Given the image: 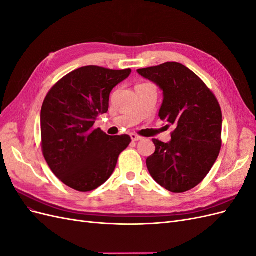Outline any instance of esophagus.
Returning <instances> with one entry per match:
<instances>
[{
	"label": "esophagus",
	"instance_id": "34e87169",
	"mask_svg": "<svg viewBox=\"0 0 256 256\" xmlns=\"http://www.w3.org/2000/svg\"><path fill=\"white\" fill-rule=\"evenodd\" d=\"M130 136H131V138H132V141H134V142H138V141L142 140V136H138V134H130Z\"/></svg>",
	"mask_w": 256,
	"mask_h": 256
}]
</instances>
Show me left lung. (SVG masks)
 Listing matches in <instances>:
<instances>
[{
	"label": "left lung",
	"instance_id": "obj_1",
	"mask_svg": "<svg viewBox=\"0 0 256 256\" xmlns=\"http://www.w3.org/2000/svg\"><path fill=\"white\" fill-rule=\"evenodd\" d=\"M164 90L159 118L174 126L172 140L152 138L156 150L146 159L152 177L174 193L202 182L219 156L222 112L214 92L189 68L176 62L136 70Z\"/></svg>",
	"mask_w": 256,
	"mask_h": 256
}]
</instances>
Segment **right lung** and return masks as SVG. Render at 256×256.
<instances>
[{
    "instance_id": "add662e5",
    "label": "right lung",
    "mask_w": 256,
    "mask_h": 256,
    "mask_svg": "<svg viewBox=\"0 0 256 256\" xmlns=\"http://www.w3.org/2000/svg\"><path fill=\"white\" fill-rule=\"evenodd\" d=\"M130 72V68L84 66L63 76L46 96L42 150L53 174L68 187L88 192L104 184L130 144L127 134L110 136L92 128L97 116L109 109L111 90Z\"/></svg>"
}]
</instances>
